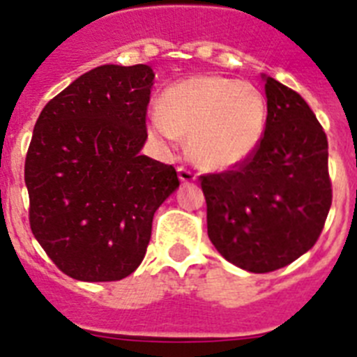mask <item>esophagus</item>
<instances>
[{"label":"esophagus","mask_w":357,"mask_h":357,"mask_svg":"<svg viewBox=\"0 0 357 357\" xmlns=\"http://www.w3.org/2000/svg\"><path fill=\"white\" fill-rule=\"evenodd\" d=\"M178 178H181V182H184V184H189V182L197 181V173L191 172L189 168L181 166V168H178Z\"/></svg>","instance_id":"esophagus-1"}]
</instances>
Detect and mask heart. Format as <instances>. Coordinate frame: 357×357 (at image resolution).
Here are the masks:
<instances>
[{
    "mask_svg": "<svg viewBox=\"0 0 357 357\" xmlns=\"http://www.w3.org/2000/svg\"><path fill=\"white\" fill-rule=\"evenodd\" d=\"M266 102L250 82L198 75L172 85L148 127L160 139L189 137V155L204 169L245 162L266 128Z\"/></svg>",
    "mask_w": 357,
    "mask_h": 357,
    "instance_id": "heart-1",
    "label": "heart"
}]
</instances>
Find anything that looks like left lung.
Masks as SVG:
<instances>
[{"label": "left lung", "mask_w": 357, "mask_h": 357, "mask_svg": "<svg viewBox=\"0 0 357 357\" xmlns=\"http://www.w3.org/2000/svg\"><path fill=\"white\" fill-rule=\"evenodd\" d=\"M266 128L245 162L200 175L207 234L252 273L288 266L313 248L333 204L327 135L304 98L264 77Z\"/></svg>", "instance_id": "1"}]
</instances>
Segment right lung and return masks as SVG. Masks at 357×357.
<instances>
[{
  "label": "right lung",
  "mask_w": 357,
  "mask_h": 357,
  "mask_svg": "<svg viewBox=\"0 0 357 357\" xmlns=\"http://www.w3.org/2000/svg\"><path fill=\"white\" fill-rule=\"evenodd\" d=\"M150 66H100L46 103L24 160L30 229L66 275L121 280L139 266L151 220L181 181L141 155Z\"/></svg>",
  "instance_id": "obj_1"
}]
</instances>
